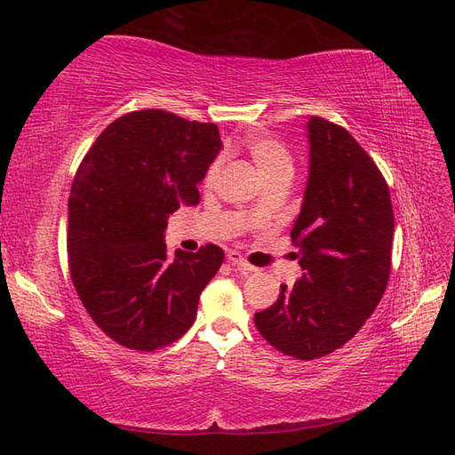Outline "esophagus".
Returning <instances> with one entry per match:
<instances>
[{"label": "esophagus", "instance_id": "obj_1", "mask_svg": "<svg viewBox=\"0 0 455 455\" xmlns=\"http://www.w3.org/2000/svg\"><path fill=\"white\" fill-rule=\"evenodd\" d=\"M228 260H229L231 264H234V266H237V268H241V270H247V272H254V270H257L252 264H249L245 259L241 257V252L229 251V252H228Z\"/></svg>", "mask_w": 455, "mask_h": 455}]
</instances>
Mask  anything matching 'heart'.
I'll return each mask as SVG.
<instances>
[{"mask_svg": "<svg viewBox=\"0 0 455 455\" xmlns=\"http://www.w3.org/2000/svg\"><path fill=\"white\" fill-rule=\"evenodd\" d=\"M249 152L254 165H257V170L264 177V181L283 172L293 173L291 154L287 152V148L280 140L266 135L252 137L249 142ZM221 164H224V156H218L212 164L208 165L206 175H204L206 185H212L216 181V177L220 175V170H221Z\"/></svg>", "mask_w": 455, "mask_h": 455, "instance_id": "1", "label": "heart"}]
</instances>
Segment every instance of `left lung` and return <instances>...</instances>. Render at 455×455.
<instances>
[{
	"mask_svg": "<svg viewBox=\"0 0 455 455\" xmlns=\"http://www.w3.org/2000/svg\"><path fill=\"white\" fill-rule=\"evenodd\" d=\"M311 165L291 241L301 280L254 313L272 347L311 361L357 334L386 291L392 268L394 212L387 183L349 132L324 117L307 124Z\"/></svg>",
	"mask_w": 455,
	"mask_h": 455,
	"instance_id": "obj_1",
	"label": "left lung"
}]
</instances>
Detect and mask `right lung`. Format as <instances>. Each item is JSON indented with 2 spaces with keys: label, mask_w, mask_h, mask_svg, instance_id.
<instances>
[{
  "label": "right lung",
  "mask_w": 455,
  "mask_h": 455,
  "mask_svg": "<svg viewBox=\"0 0 455 455\" xmlns=\"http://www.w3.org/2000/svg\"><path fill=\"white\" fill-rule=\"evenodd\" d=\"M220 148L214 124L140 109L108 125L76 170L69 274L86 313L119 346L154 351L193 326L224 251L210 243L172 259L164 231L175 210L201 201L196 185Z\"/></svg>",
  "instance_id": "right-lung-1"
}]
</instances>
